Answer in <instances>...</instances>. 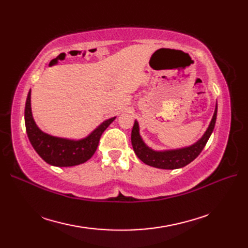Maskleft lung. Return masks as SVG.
<instances>
[{"label":"left lung","mask_w":248,"mask_h":248,"mask_svg":"<svg viewBox=\"0 0 248 248\" xmlns=\"http://www.w3.org/2000/svg\"><path fill=\"white\" fill-rule=\"evenodd\" d=\"M217 104L214 110L211 124H210L208 130L205 131L202 138L197 143L189 147H186V148L170 151H155L148 148L140 138L139 124L138 121H135L132 133H131V141H132L133 150L139 159L149 166L162 168V170H176V168L184 167L196 159L204 148L205 144H207L214 130L215 123H217Z\"/></svg>","instance_id":"obj_1"}]
</instances>
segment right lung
Listing matches in <instances>:
<instances>
[{"label": "right lung", "instance_id": "add662e5", "mask_svg": "<svg viewBox=\"0 0 248 248\" xmlns=\"http://www.w3.org/2000/svg\"><path fill=\"white\" fill-rule=\"evenodd\" d=\"M115 118L105 120L86 139L70 140L46 134L37 127L31 110V91L26 98L24 109L26 133L31 146L41 156V159L51 165L61 167L78 165L91 159L98 148L102 133Z\"/></svg>", "mask_w": 248, "mask_h": 248}]
</instances>
